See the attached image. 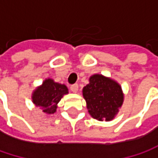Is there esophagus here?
I'll return each instance as SVG.
<instances>
[{"instance_id":"34e87169","label":"esophagus","mask_w":158,"mask_h":158,"mask_svg":"<svg viewBox=\"0 0 158 158\" xmlns=\"http://www.w3.org/2000/svg\"><path fill=\"white\" fill-rule=\"evenodd\" d=\"M70 89H71V91L72 92H78V90H79V85L78 84H73V85H71L70 86Z\"/></svg>"}]
</instances>
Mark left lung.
Here are the masks:
<instances>
[{"instance_id": "8db88e82", "label": "left lung", "mask_w": 158, "mask_h": 158, "mask_svg": "<svg viewBox=\"0 0 158 158\" xmlns=\"http://www.w3.org/2000/svg\"><path fill=\"white\" fill-rule=\"evenodd\" d=\"M82 92L89 114L99 121L112 120L123 102L120 85L99 74L89 78Z\"/></svg>"}]
</instances>
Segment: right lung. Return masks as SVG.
Segmentation results:
<instances>
[{
	"label": "right lung",
	"mask_w": 158,
	"mask_h": 158,
	"mask_svg": "<svg viewBox=\"0 0 158 158\" xmlns=\"http://www.w3.org/2000/svg\"><path fill=\"white\" fill-rule=\"evenodd\" d=\"M68 88L53 79H46L42 86L37 88L33 94V102L40 107L44 112L52 114L56 110V104L64 94H67Z\"/></svg>",
	"instance_id": "obj_1"
}]
</instances>
